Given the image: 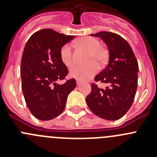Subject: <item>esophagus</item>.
<instances>
[{"instance_id": "34e87169", "label": "esophagus", "mask_w": 157, "mask_h": 157, "mask_svg": "<svg viewBox=\"0 0 157 157\" xmlns=\"http://www.w3.org/2000/svg\"><path fill=\"white\" fill-rule=\"evenodd\" d=\"M80 84H81V82L79 81V80H77V86H80Z\"/></svg>"}]
</instances>
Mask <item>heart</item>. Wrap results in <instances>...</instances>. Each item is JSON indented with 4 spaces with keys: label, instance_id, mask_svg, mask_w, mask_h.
<instances>
[{
    "label": "heart",
    "instance_id": "obj_1",
    "mask_svg": "<svg viewBox=\"0 0 157 157\" xmlns=\"http://www.w3.org/2000/svg\"><path fill=\"white\" fill-rule=\"evenodd\" d=\"M77 42L79 45L89 51V61L96 60L101 64L106 61V51L100 46V42L97 39L91 36H85L80 38ZM60 58L64 65L67 67H72L74 64V58L72 48L70 44H65L61 47L60 50ZM98 69L99 66L97 63L93 61L87 65H77L74 67L70 71V76L79 80H86L96 74Z\"/></svg>",
    "mask_w": 157,
    "mask_h": 157
}]
</instances>
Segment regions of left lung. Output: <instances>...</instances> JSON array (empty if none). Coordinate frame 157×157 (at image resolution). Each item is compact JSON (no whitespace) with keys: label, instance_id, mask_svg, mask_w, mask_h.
<instances>
[{"label":"left lung","instance_id":"1","mask_svg":"<svg viewBox=\"0 0 157 157\" xmlns=\"http://www.w3.org/2000/svg\"><path fill=\"white\" fill-rule=\"evenodd\" d=\"M93 36L100 37L109 49V64L95 77L96 82L105 88L91 84V93L86 98L90 110L97 116L115 121L124 116L134 102L137 87L138 63L129 43L119 35L99 32Z\"/></svg>","mask_w":157,"mask_h":157}]
</instances>
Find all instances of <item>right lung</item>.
I'll list each match as a JSON object with an SVG mask.
<instances>
[{
    "label": "right lung",
    "mask_w": 157,
    "mask_h": 157,
    "mask_svg": "<svg viewBox=\"0 0 157 157\" xmlns=\"http://www.w3.org/2000/svg\"><path fill=\"white\" fill-rule=\"evenodd\" d=\"M74 36L44 29L31 36L21 60L22 90L27 107L34 117L48 121L58 116L65 108L69 93L76 87L74 78L64 84L68 70L61 61L60 50Z\"/></svg>",
    "instance_id": "right-lung-1"
}]
</instances>
